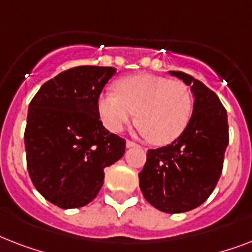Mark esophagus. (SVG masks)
<instances>
[{
	"instance_id": "obj_1",
	"label": "esophagus",
	"mask_w": 252,
	"mask_h": 252,
	"mask_svg": "<svg viewBox=\"0 0 252 252\" xmlns=\"http://www.w3.org/2000/svg\"><path fill=\"white\" fill-rule=\"evenodd\" d=\"M132 146H138L137 144L132 140H126V148H132Z\"/></svg>"
}]
</instances>
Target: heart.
Listing matches in <instances>:
<instances>
[{
  "mask_svg": "<svg viewBox=\"0 0 252 252\" xmlns=\"http://www.w3.org/2000/svg\"><path fill=\"white\" fill-rule=\"evenodd\" d=\"M118 94L99 99V115L111 132H122L133 119L154 145L175 141L187 128L193 96L186 84L165 77L136 74L119 81Z\"/></svg>",
  "mask_w": 252,
  "mask_h": 252,
  "instance_id": "heart-1",
  "label": "heart"
}]
</instances>
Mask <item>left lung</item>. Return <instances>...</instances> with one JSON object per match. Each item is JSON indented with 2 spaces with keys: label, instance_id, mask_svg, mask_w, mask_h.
Instances as JSON below:
<instances>
[{
  "label": "left lung",
  "instance_id": "1",
  "mask_svg": "<svg viewBox=\"0 0 252 252\" xmlns=\"http://www.w3.org/2000/svg\"><path fill=\"white\" fill-rule=\"evenodd\" d=\"M195 96L191 120L170 145L149 149L138 174L148 203L166 213H182L199 207L211 196L223 167L229 144L225 107L203 82L183 72H170Z\"/></svg>",
  "mask_w": 252,
  "mask_h": 252
}]
</instances>
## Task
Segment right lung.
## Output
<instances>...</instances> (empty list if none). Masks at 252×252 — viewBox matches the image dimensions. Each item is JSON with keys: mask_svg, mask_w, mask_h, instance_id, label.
<instances>
[{"mask_svg": "<svg viewBox=\"0 0 252 252\" xmlns=\"http://www.w3.org/2000/svg\"><path fill=\"white\" fill-rule=\"evenodd\" d=\"M116 73L84 65L47 81L32 98L25 129L30 178L63 209L87 205L104 183V168L126 153V140L99 119V95Z\"/></svg>", "mask_w": 252, "mask_h": 252, "instance_id": "obj_1", "label": "right lung"}]
</instances>
